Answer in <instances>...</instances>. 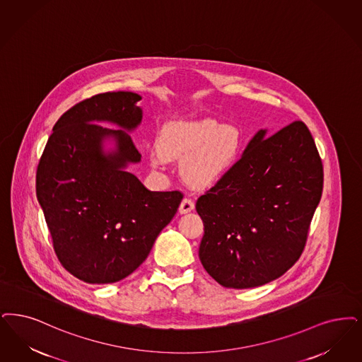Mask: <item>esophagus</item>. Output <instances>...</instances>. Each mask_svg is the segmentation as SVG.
I'll use <instances>...</instances> for the list:
<instances>
[{
  "label": "esophagus",
  "instance_id": "1",
  "mask_svg": "<svg viewBox=\"0 0 362 362\" xmlns=\"http://www.w3.org/2000/svg\"><path fill=\"white\" fill-rule=\"evenodd\" d=\"M194 207H195L194 201L189 199V198H185L182 203H180V206H179V213L180 214H187V213L194 210Z\"/></svg>",
  "mask_w": 362,
  "mask_h": 362
}]
</instances>
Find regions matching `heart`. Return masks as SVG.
Wrapping results in <instances>:
<instances>
[{
  "instance_id": "1",
  "label": "heart",
  "mask_w": 362,
  "mask_h": 362,
  "mask_svg": "<svg viewBox=\"0 0 362 362\" xmlns=\"http://www.w3.org/2000/svg\"><path fill=\"white\" fill-rule=\"evenodd\" d=\"M244 145L237 127L221 125L216 119L168 122L160 130L158 148L151 149L153 167L161 168L167 160H185L182 175L192 187H209L233 168Z\"/></svg>"
}]
</instances>
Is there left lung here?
<instances>
[{
  "label": "left lung",
  "mask_w": 362,
  "mask_h": 362,
  "mask_svg": "<svg viewBox=\"0 0 362 362\" xmlns=\"http://www.w3.org/2000/svg\"><path fill=\"white\" fill-rule=\"evenodd\" d=\"M260 129L241 159L197 201L203 268L226 288H253L284 275L303 252L323 188L308 128Z\"/></svg>",
  "instance_id": "left-lung-1"
}]
</instances>
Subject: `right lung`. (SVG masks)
Masks as SVG:
<instances>
[{"label": "right lung", "mask_w": 362, "mask_h": 362, "mask_svg": "<svg viewBox=\"0 0 362 362\" xmlns=\"http://www.w3.org/2000/svg\"><path fill=\"white\" fill-rule=\"evenodd\" d=\"M140 100L117 91L76 103L59 118L37 165L36 195L55 253L88 284L116 283L134 272L183 199L180 191H149L127 171L141 160L128 134L141 124ZM106 139L115 141V150L103 149Z\"/></svg>", "instance_id": "1"}]
</instances>
